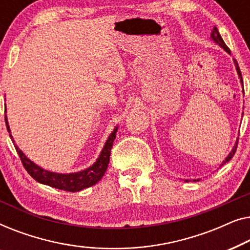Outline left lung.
Listing matches in <instances>:
<instances>
[{"instance_id": "1", "label": "left lung", "mask_w": 250, "mask_h": 250, "mask_svg": "<svg viewBox=\"0 0 250 250\" xmlns=\"http://www.w3.org/2000/svg\"><path fill=\"white\" fill-rule=\"evenodd\" d=\"M211 40L214 41L215 43L216 44H218V45H220L222 49H224L225 51H227L228 53H231V51H230V49H229V47L227 46V44L224 43V41H223V39H222L221 37V35H220V33H218V30H217V28L216 27H214L213 28V32H211ZM234 64H235V69H237V71H238V75H239V77H240V82L242 83V77H241V71H240V68H239V66H238V62H237V60H234ZM237 146H238V140H237V142H235V145H234V146L233 148H232V150H231V152L229 153L228 155V157L227 158H225V160L223 163H222V165L221 166H223L225 163H228V162H230L231 160V158L232 157L234 156V153H235V151H237ZM193 181H198V180H193ZM186 182H188V180H186Z\"/></svg>"}]
</instances>
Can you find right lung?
I'll use <instances>...</instances> for the list:
<instances>
[{
    "instance_id": "1",
    "label": "right lung",
    "mask_w": 250,
    "mask_h": 250,
    "mask_svg": "<svg viewBox=\"0 0 250 250\" xmlns=\"http://www.w3.org/2000/svg\"><path fill=\"white\" fill-rule=\"evenodd\" d=\"M5 124L6 128H8V132H10L9 123L8 119H6L5 116ZM118 127L116 126L114 131L111 132V134L109 135V138L104 143V149L99 156L93 165L88 167V168L81 170V172L77 173H69V174H59V173H53L49 172V170L43 169L42 167L37 166L36 164H34L32 160L27 158L21 150H20L17 145L15 143V140L12 139V135L10 134V138H11L12 142L15 143V148L18 152L20 157V160H21L23 167L28 172L30 176L33 177L34 180H36L37 182L46 184V186L56 188V189L59 190H64L69 191V192H77V191H81L83 189H86V188H90L94 186L95 183H98L99 181L102 179V176L104 175L105 170H107L109 159H110V153H111V148H112V142L116 139V133H117Z\"/></svg>"
}]
</instances>
